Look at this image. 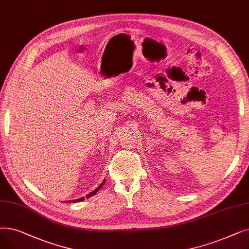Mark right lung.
Here are the masks:
<instances>
[{
    "instance_id": "right-lung-1",
    "label": "right lung",
    "mask_w": 249,
    "mask_h": 249,
    "mask_svg": "<svg viewBox=\"0 0 249 249\" xmlns=\"http://www.w3.org/2000/svg\"><path fill=\"white\" fill-rule=\"evenodd\" d=\"M105 182H106V180H104L103 182H102V184L98 187V188H96V189H94L93 191H91L90 193H89L88 194V196H86V198H89V197H90V196H94V194L96 193V192H98L102 187H103V185L105 184ZM84 199V197H80V198H78V199H74V200H68V202H77V201H82Z\"/></svg>"
}]
</instances>
